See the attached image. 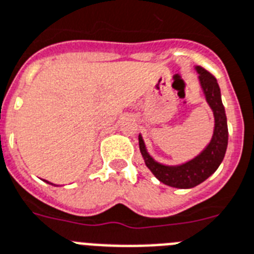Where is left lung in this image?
Listing matches in <instances>:
<instances>
[{
  "instance_id": "left-lung-1",
  "label": "left lung",
  "mask_w": 254,
  "mask_h": 254,
  "mask_svg": "<svg viewBox=\"0 0 254 254\" xmlns=\"http://www.w3.org/2000/svg\"><path fill=\"white\" fill-rule=\"evenodd\" d=\"M195 71L199 74V84L205 94L206 102L210 108L213 109L214 121H215L211 141L203 148V151L180 166H166L152 159L151 155L146 150L142 135L141 134L138 135L139 150L148 170L151 171L160 183L168 187L180 188V189L197 187L203 183L207 177L211 176L223 160L228 143L227 117H226V111L222 103L219 84L216 82L215 77L203 67L195 66Z\"/></svg>"
}]
</instances>
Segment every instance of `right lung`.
<instances>
[{"instance_id":"add662e5","label":"right lung","mask_w":254,"mask_h":254,"mask_svg":"<svg viewBox=\"0 0 254 254\" xmlns=\"http://www.w3.org/2000/svg\"><path fill=\"white\" fill-rule=\"evenodd\" d=\"M45 183H48V184H52V183H49V181H45ZM52 185H55V184H52Z\"/></svg>"}]
</instances>
